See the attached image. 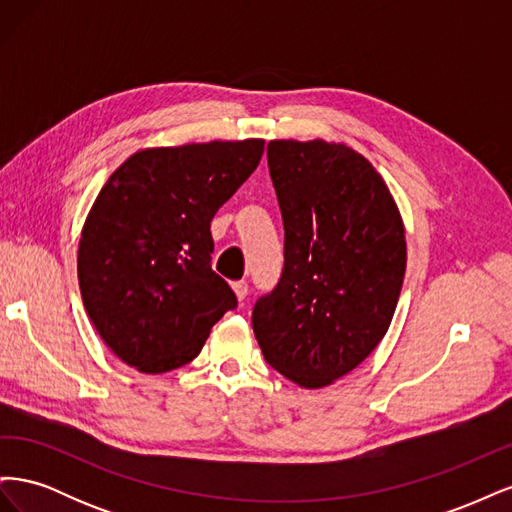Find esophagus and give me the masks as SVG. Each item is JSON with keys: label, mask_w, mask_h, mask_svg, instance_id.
Instances as JSON below:
<instances>
[{"label": "esophagus", "mask_w": 512, "mask_h": 512, "mask_svg": "<svg viewBox=\"0 0 512 512\" xmlns=\"http://www.w3.org/2000/svg\"><path fill=\"white\" fill-rule=\"evenodd\" d=\"M232 290H235L237 299H239V301H243V299L247 297V282H245V280H239V282H235V284H232Z\"/></svg>", "instance_id": "esophagus-1"}]
</instances>
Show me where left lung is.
Listing matches in <instances>:
<instances>
[{
	"instance_id": "left-lung-1",
	"label": "left lung",
	"mask_w": 512,
	"mask_h": 512,
	"mask_svg": "<svg viewBox=\"0 0 512 512\" xmlns=\"http://www.w3.org/2000/svg\"><path fill=\"white\" fill-rule=\"evenodd\" d=\"M284 269L256 301L265 361L305 389L346 376L389 331L406 273L395 200L361 153L324 141H271Z\"/></svg>"
}]
</instances>
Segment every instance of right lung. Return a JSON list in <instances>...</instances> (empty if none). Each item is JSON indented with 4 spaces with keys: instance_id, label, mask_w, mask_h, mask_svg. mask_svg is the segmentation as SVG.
<instances>
[{
    "instance_id": "obj_1",
    "label": "right lung",
    "mask_w": 512,
    "mask_h": 512,
    "mask_svg": "<svg viewBox=\"0 0 512 512\" xmlns=\"http://www.w3.org/2000/svg\"><path fill=\"white\" fill-rule=\"evenodd\" d=\"M265 141L138 151L104 183L79 243L87 316L123 363L164 374L190 363L237 307L211 269V220L250 177Z\"/></svg>"
}]
</instances>
